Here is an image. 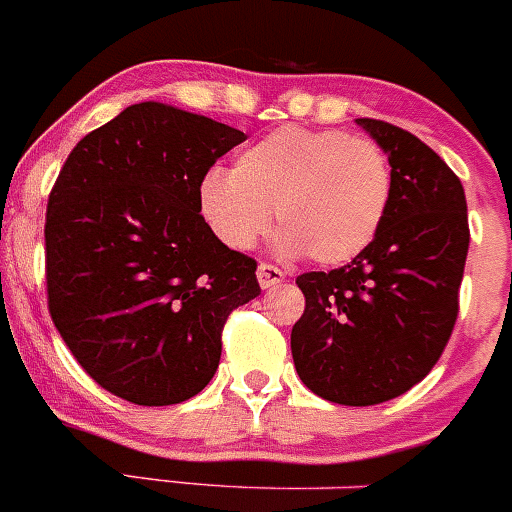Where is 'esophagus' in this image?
Listing matches in <instances>:
<instances>
[{
    "instance_id": "34e87169",
    "label": "esophagus",
    "mask_w": 512,
    "mask_h": 512,
    "mask_svg": "<svg viewBox=\"0 0 512 512\" xmlns=\"http://www.w3.org/2000/svg\"><path fill=\"white\" fill-rule=\"evenodd\" d=\"M282 280H285V272H282L280 267L267 265V262H262V265L257 267V282H260V287H262V289L280 285Z\"/></svg>"
}]
</instances>
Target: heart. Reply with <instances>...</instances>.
I'll return each instance as SVG.
<instances>
[{"label": "heart", "mask_w": 512, "mask_h": 512, "mask_svg": "<svg viewBox=\"0 0 512 512\" xmlns=\"http://www.w3.org/2000/svg\"><path fill=\"white\" fill-rule=\"evenodd\" d=\"M394 195L384 148L337 128L285 126L237 156L235 170L210 168L200 213L232 250H247L270 223L285 255L319 265L354 260L379 235Z\"/></svg>", "instance_id": "b5f03b06"}]
</instances>
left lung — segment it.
<instances>
[{"label": "left lung", "instance_id": "obj_1", "mask_svg": "<svg viewBox=\"0 0 512 512\" xmlns=\"http://www.w3.org/2000/svg\"><path fill=\"white\" fill-rule=\"evenodd\" d=\"M389 153L394 195L379 235L349 265L304 272L292 327L299 379L322 399L374 406L433 369L458 317L468 213L458 175L414 133L356 118Z\"/></svg>", "mask_w": 512, "mask_h": 512}]
</instances>
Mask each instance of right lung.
Masks as SVG:
<instances>
[{"label": "right lung", "instance_id": "1", "mask_svg": "<svg viewBox=\"0 0 512 512\" xmlns=\"http://www.w3.org/2000/svg\"><path fill=\"white\" fill-rule=\"evenodd\" d=\"M245 133L136 103L76 143L46 205V302L86 374L138 406L208 386L257 262L200 215L203 175Z\"/></svg>", "mask_w": 512, "mask_h": 512}]
</instances>
